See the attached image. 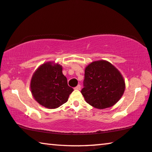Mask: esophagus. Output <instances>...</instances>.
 <instances>
[{
    "mask_svg": "<svg viewBox=\"0 0 152 152\" xmlns=\"http://www.w3.org/2000/svg\"><path fill=\"white\" fill-rule=\"evenodd\" d=\"M80 89H81V87H80V85H77L76 87L74 88V89H76V90H80Z\"/></svg>",
    "mask_w": 152,
    "mask_h": 152,
    "instance_id": "34e87169",
    "label": "esophagus"
}]
</instances>
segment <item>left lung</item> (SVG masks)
<instances>
[{
	"label": "left lung",
	"mask_w": 152,
	"mask_h": 152,
	"mask_svg": "<svg viewBox=\"0 0 152 152\" xmlns=\"http://www.w3.org/2000/svg\"><path fill=\"white\" fill-rule=\"evenodd\" d=\"M85 87L81 94L93 107H111L123 96L126 88L124 77L112 63L105 60L89 63L85 69Z\"/></svg>",
	"instance_id": "obj_1"
}]
</instances>
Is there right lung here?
<instances>
[{
  "label": "right lung",
  "mask_w": 152,
  "mask_h": 152,
  "mask_svg": "<svg viewBox=\"0 0 152 152\" xmlns=\"http://www.w3.org/2000/svg\"><path fill=\"white\" fill-rule=\"evenodd\" d=\"M62 70V65L48 61L33 73L30 83L31 91L40 105L54 109L68 100L74 89L67 85V78Z\"/></svg>",
  "instance_id": "obj_1"
}]
</instances>
